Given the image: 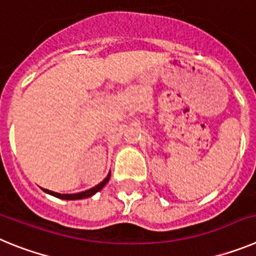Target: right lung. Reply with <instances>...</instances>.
I'll list each match as a JSON object with an SVG mask.
<instances>
[{
	"mask_svg": "<svg viewBox=\"0 0 256 256\" xmlns=\"http://www.w3.org/2000/svg\"><path fill=\"white\" fill-rule=\"evenodd\" d=\"M110 176H112V173H108V177H106L102 182L98 183L97 186L92 187V188L87 190V191L79 192V194H58V192L50 191V190H44V191L46 192V194H48V195L55 196V198H62V200H80V198H91V196H94V194L100 191V190H102L104 187H105L106 183L108 182V180H110Z\"/></svg>",
	"mask_w": 256,
	"mask_h": 256,
	"instance_id": "add662e5",
	"label": "right lung"
}]
</instances>
